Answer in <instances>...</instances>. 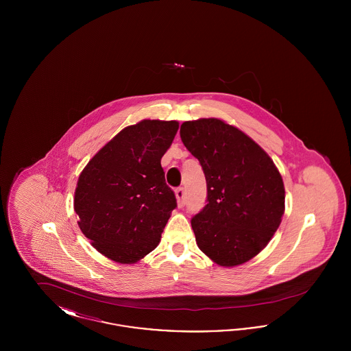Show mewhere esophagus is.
<instances>
[{
    "label": "esophagus",
    "mask_w": 351,
    "mask_h": 351,
    "mask_svg": "<svg viewBox=\"0 0 351 351\" xmlns=\"http://www.w3.org/2000/svg\"><path fill=\"white\" fill-rule=\"evenodd\" d=\"M175 196H176V200H178V206L183 208L185 205V192H184L183 188H178L175 191Z\"/></svg>",
    "instance_id": "34e87169"
}]
</instances>
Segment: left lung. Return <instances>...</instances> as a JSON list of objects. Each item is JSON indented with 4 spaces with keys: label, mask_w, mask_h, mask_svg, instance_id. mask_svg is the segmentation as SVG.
I'll list each match as a JSON object with an SVG mask.
<instances>
[{
    "label": "left lung",
    "mask_w": 351,
    "mask_h": 351,
    "mask_svg": "<svg viewBox=\"0 0 351 351\" xmlns=\"http://www.w3.org/2000/svg\"><path fill=\"white\" fill-rule=\"evenodd\" d=\"M180 136L206 179L208 204L191 221L199 249L221 267L249 262L282 222L279 169L247 134L219 118L185 121Z\"/></svg>",
    "instance_id": "8db88e82"
}]
</instances>
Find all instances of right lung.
<instances>
[{
	"instance_id": "add662e5",
	"label": "right lung",
	"mask_w": 351,
	"mask_h": 351,
	"mask_svg": "<svg viewBox=\"0 0 351 351\" xmlns=\"http://www.w3.org/2000/svg\"><path fill=\"white\" fill-rule=\"evenodd\" d=\"M178 121L142 119L122 129L84 167L75 189L79 228L104 256L133 265L154 250L176 208L162 156Z\"/></svg>"
}]
</instances>
